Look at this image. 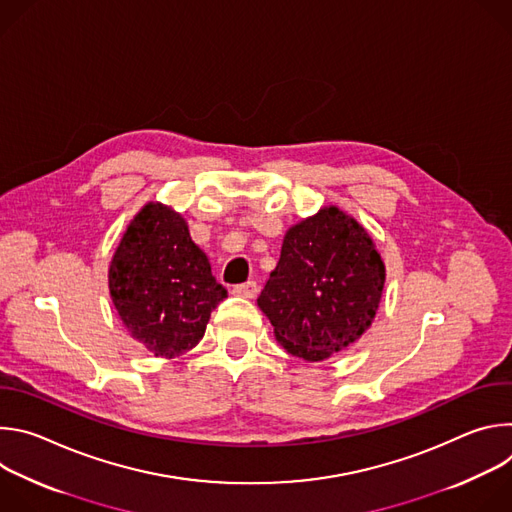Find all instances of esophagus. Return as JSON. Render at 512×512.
Returning a JSON list of instances; mask_svg holds the SVG:
<instances>
[{"instance_id":"obj_1","label":"esophagus","mask_w":512,"mask_h":512,"mask_svg":"<svg viewBox=\"0 0 512 512\" xmlns=\"http://www.w3.org/2000/svg\"><path fill=\"white\" fill-rule=\"evenodd\" d=\"M257 291H259V285H257V281H253V279H251V281H245V283H239V285L233 287V294L243 296V298H255Z\"/></svg>"}]
</instances>
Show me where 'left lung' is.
<instances>
[{
    "mask_svg": "<svg viewBox=\"0 0 512 512\" xmlns=\"http://www.w3.org/2000/svg\"><path fill=\"white\" fill-rule=\"evenodd\" d=\"M383 285L385 265L369 233L328 206L285 233L257 304L289 354L318 362L371 326Z\"/></svg>",
    "mask_w": 512,
    "mask_h": 512,
    "instance_id": "obj_1",
    "label": "left lung"
}]
</instances>
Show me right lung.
<instances>
[{
    "mask_svg": "<svg viewBox=\"0 0 512 512\" xmlns=\"http://www.w3.org/2000/svg\"><path fill=\"white\" fill-rule=\"evenodd\" d=\"M109 289L131 336L164 358L194 348L210 312L227 298L184 218L160 202L127 227L109 267Z\"/></svg>",
    "mask_w": 512,
    "mask_h": 512,
    "instance_id": "right-lung-1",
    "label": "right lung"
}]
</instances>
